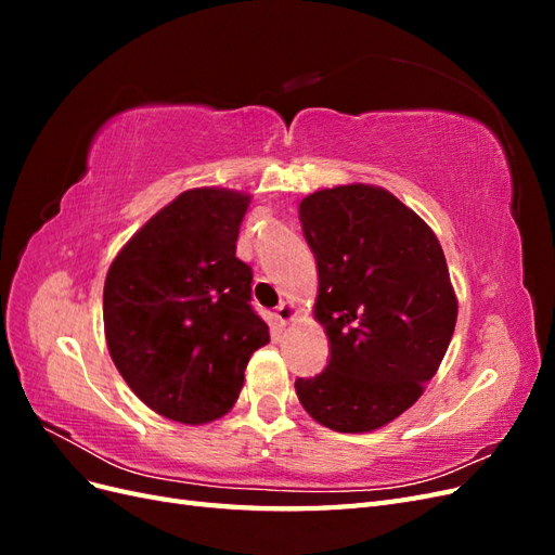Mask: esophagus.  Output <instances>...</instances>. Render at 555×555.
Wrapping results in <instances>:
<instances>
[{
  "label": "esophagus",
  "mask_w": 555,
  "mask_h": 555,
  "mask_svg": "<svg viewBox=\"0 0 555 555\" xmlns=\"http://www.w3.org/2000/svg\"><path fill=\"white\" fill-rule=\"evenodd\" d=\"M275 317H278L280 324H289L298 317V308L294 304H282V306H278Z\"/></svg>",
  "instance_id": "34e87169"
}]
</instances>
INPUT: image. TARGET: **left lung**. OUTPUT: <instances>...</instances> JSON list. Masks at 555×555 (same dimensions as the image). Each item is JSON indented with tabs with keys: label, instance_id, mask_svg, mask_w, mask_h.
<instances>
[{
	"label": "left lung",
	"instance_id": "1",
	"mask_svg": "<svg viewBox=\"0 0 555 555\" xmlns=\"http://www.w3.org/2000/svg\"><path fill=\"white\" fill-rule=\"evenodd\" d=\"M298 217L331 345L324 371L296 379L298 400L331 430L382 428L424 393L451 343L459 300L444 251L422 217L373 184L319 190Z\"/></svg>",
	"mask_w": 555,
	"mask_h": 555
}]
</instances>
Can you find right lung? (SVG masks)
Returning <instances> with one entry per match:
<instances>
[{
	"label": "right lung",
	"mask_w": 555,
	"mask_h": 555,
	"mask_svg": "<svg viewBox=\"0 0 555 555\" xmlns=\"http://www.w3.org/2000/svg\"><path fill=\"white\" fill-rule=\"evenodd\" d=\"M249 194L196 188L133 233L104 282L117 371L150 410L180 424L224 416L249 357L271 335L251 310V268L236 257Z\"/></svg>",
	"instance_id": "right-lung-1"
}]
</instances>
